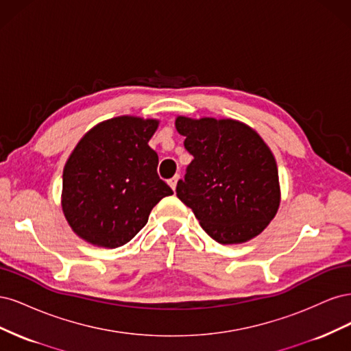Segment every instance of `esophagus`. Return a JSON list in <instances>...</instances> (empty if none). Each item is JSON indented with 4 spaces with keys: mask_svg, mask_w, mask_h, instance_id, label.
<instances>
[{
    "mask_svg": "<svg viewBox=\"0 0 351 351\" xmlns=\"http://www.w3.org/2000/svg\"><path fill=\"white\" fill-rule=\"evenodd\" d=\"M178 178H180V176H174V177H171L168 180V184H169V187H171L173 190H176V187H177V182H178Z\"/></svg>",
    "mask_w": 351,
    "mask_h": 351,
    "instance_id": "esophagus-1",
    "label": "esophagus"
}]
</instances>
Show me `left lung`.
I'll return each instance as SVG.
<instances>
[{"label":"left lung","instance_id":"1","mask_svg":"<svg viewBox=\"0 0 351 351\" xmlns=\"http://www.w3.org/2000/svg\"><path fill=\"white\" fill-rule=\"evenodd\" d=\"M176 129L193 155L176 192L206 234L221 244L261 234L280 206L277 162L267 143L236 120L177 117Z\"/></svg>","mask_w":351,"mask_h":351}]
</instances>
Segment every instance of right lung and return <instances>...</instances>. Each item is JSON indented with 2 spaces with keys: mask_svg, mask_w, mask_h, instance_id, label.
<instances>
[{
  "mask_svg": "<svg viewBox=\"0 0 351 351\" xmlns=\"http://www.w3.org/2000/svg\"><path fill=\"white\" fill-rule=\"evenodd\" d=\"M156 127V120L117 117L95 125L74 147L62 174V210L79 237L120 247L146 226L158 202L173 195L147 145Z\"/></svg>",
  "mask_w": 351,
  "mask_h": 351,
  "instance_id": "add662e5",
  "label": "right lung"
}]
</instances>
